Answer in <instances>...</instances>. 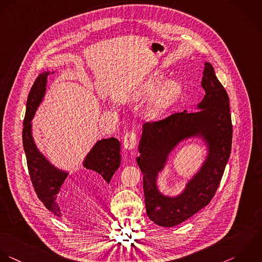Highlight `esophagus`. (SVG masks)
Wrapping results in <instances>:
<instances>
[{
	"label": "esophagus",
	"mask_w": 262,
	"mask_h": 262,
	"mask_svg": "<svg viewBox=\"0 0 262 262\" xmlns=\"http://www.w3.org/2000/svg\"><path fill=\"white\" fill-rule=\"evenodd\" d=\"M137 133L135 132H129L126 133L124 138H123V146L127 150H133L137 146Z\"/></svg>",
	"instance_id": "1"
}]
</instances>
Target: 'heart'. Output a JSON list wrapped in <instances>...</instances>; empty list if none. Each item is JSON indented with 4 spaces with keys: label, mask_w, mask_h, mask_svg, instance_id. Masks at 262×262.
Listing matches in <instances>:
<instances>
[{
    "label": "heart",
    "mask_w": 262,
    "mask_h": 262,
    "mask_svg": "<svg viewBox=\"0 0 262 262\" xmlns=\"http://www.w3.org/2000/svg\"><path fill=\"white\" fill-rule=\"evenodd\" d=\"M164 78L163 73L154 72L141 83L137 92L138 99L152 98L147 108V116L153 120L162 118L179 100L183 92V85L178 80L170 79L161 84Z\"/></svg>",
    "instance_id": "b5f03b06"
}]
</instances>
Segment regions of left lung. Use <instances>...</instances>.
<instances>
[{
  "label": "left lung",
  "instance_id": "left-lung-1",
  "mask_svg": "<svg viewBox=\"0 0 262 262\" xmlns=\"http://www.w3.org/2000/svg\"><path fill=\"white\" fill-rule=\"evenodd\" d=\"M201 85L205 96L197 111L185 110L143 125L137 163L143 173L147 214L160 227L178 226L208 205L230 158L233 138L230 99L209 62L204 64ZM190 137L203 139L208 147L207 158L180 195L165 196L158 189V173L173 149Z\"/></svg>",
  "mask_w": 262,
  "mask_h": 262
}]
</instances>
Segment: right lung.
Masks as SVG:
<instances>
[{"instance_id":"right-lung-1","label":"right lung","mask_w":262,"mask_h":262,"mask_svg":"<svg viewBox=\"0 0 262 262\" xmlns=\"http://www.w3.org/2000/svg\"><path fill=\"white\" fill-rule=\"evenodd\" d=\"M49 74V71L40 73L28 94L22 141L29 177L37 198L48 210L60 217L61 212L57 203V197L68 172L57 168L38 151L32 138L31 129V120L46 94L47 77ZM120 157L119 141L115 138L103 139L94 145L85 156L82 165L84 168L95 172V174H99L103 180V185L105 183L109 184L120 165Z\"/></svg>"}]
</instances>
